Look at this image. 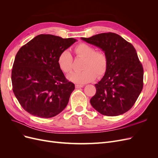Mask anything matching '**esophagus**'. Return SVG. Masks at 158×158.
<instances>
[{"label":"esophagus","mask_w":158,"mask_h":158,"mask_svg":"<svg viewBox=\"0 0 158 158\" xmlns=\"http://www.w3.org/2000/svg\"><path fill=\"white\" fill-rule=\"evenodd\" d=\"M75 87H76V88H83V87H84V85H83L76 84V85H75Z\"/></svg>","instance_id":"34e87169"}]
</instances>
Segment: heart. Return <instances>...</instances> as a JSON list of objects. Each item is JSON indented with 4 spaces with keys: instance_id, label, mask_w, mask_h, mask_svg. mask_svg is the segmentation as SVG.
<instances>
[{
    "instance_id": "1",
    "label": "heart",
    "mask_w": 158,
    "mask_h": 158,
    "mask_svg": "<svg viewBox=\"0 0 158 158\" xmlns=\"http://www.w3.org/2000/svg\"><path fill=\"white\" fill-rule=\"evenodd\" d=\"M74 51L78 57L83 59L82 70L80 73H73L67 78L76 84H85L92 82L96 78L101 77L106 73L108 59L103 51H97L94 47L81 43L76 45ZM73 56L69 50L62 51L58 56L57 63L59 69L65 73H70L73 70Z\"/></svg>"
}]
</instances>
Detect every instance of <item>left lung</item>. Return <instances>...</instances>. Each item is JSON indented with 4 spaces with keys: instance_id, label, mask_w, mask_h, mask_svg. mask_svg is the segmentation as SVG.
<instances>
[{
    "instance_id": "1",
    "label": "left lung",
    "mask_w": 158,
    "mask_h": 158,
    "mask_svg": "<svg viewBox=\"0 0 158 158\" xmlns=\"http://www.w3.org/2000/svg\"><path fill=\"white\" fill-rule=\"evenodd\" d=\"M83 41L101 49L108 64L102 79L95 84L92 106L106 116L126 113L135 103L143 88L144 70L133 45L114 33H103Z\"/></svg>"
}]
</instances>
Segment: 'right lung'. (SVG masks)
<instances>
[{
    "mask_svg": "<svg viewBox=\"0 0 158 158\" xmlns=\"http://www.w3.org/2000/svg\"><path fill=\"white\" fill-rule=\"evenodd\" d=\"M76 41L41 34L18 51L11 79L14 94L25 111L35 117L51 118L67 106L75 86L66 79L57 59Z\"/></svg>",
    "mask_w": 158,
    "mask_h": 158,
    "instance_id": "obj_1",
    "label": "right lung"
}]
</instances>
